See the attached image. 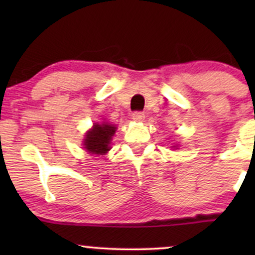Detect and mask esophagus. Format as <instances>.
Listing matches in <instances>:
<instances>
[{
  "label": "esophagus",
  "mask_w": 255,
  "mask_h": 255,
  "mask_svg": "<svg viewBox=\"0 0 255 255\" xmlns=\"http://www.w3.org/2000/svg\"><path fill=\"white\" fill-rule=\"evenodd\" d=\"M131 119H133L134 121L140 122L145 119V114L141 113V111H134L133 115H131Z\"/></svg>",
  "instance_id": "1"
}]
</instances>
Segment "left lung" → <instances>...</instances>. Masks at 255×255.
<instances>
[{
	"mask_svg": "<svg viewBox=\"0 0 255 255\" xmlns=\"http://www.w3.org/2000/svg\"><path fill=\"white\" fill-rule=\"evenodd\" d=\"M175 147H176V146H175Z\"/></svg>",
	"mask_w": 255,
	"mask_h": 255,
	"instance_id": "1",
	"label": "left lung"
}]
</instances>
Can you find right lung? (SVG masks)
I'll return each instance as SVG.
<instances>
[{
	"label": "right lung",
	"mask_w": 255,
	"mask_h": 255,
	"mask_svg": "<svg viewBox=\"0 0 255 255\" xmlns=\"http://www.w3.org/2000/svg\"><path fill=\"white\" fill-rule=\"evenodd\" d=\"M118 128L114 125L103 122V124H95L90 130H87L84 139V148H86L89 153L103 154L108 153L110 150L111 140Z\"/></svg>",
	"instance_id": "obj_1"
}]
</instances>
